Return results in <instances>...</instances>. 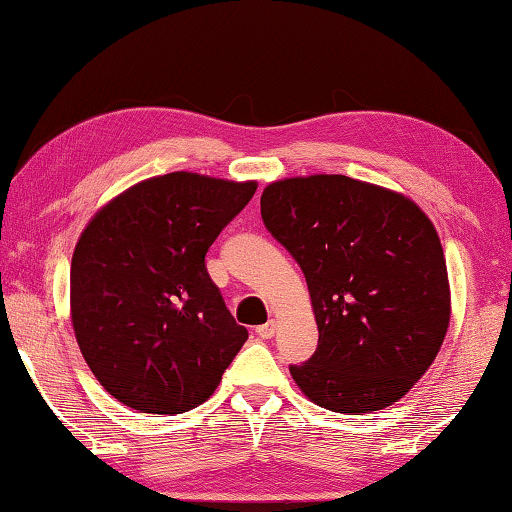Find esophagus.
<instances>
[{
	"label": "esophagus",
	"instance_id": "34e87169",
	"mask_svg": "<svg viewBox=\"0 0 512 512\" xmlns=\"http://www.w3.org/2000/svg\"><path fill=\"white\" fill-rule=\"evenodd\" d=\"M273 334H275V320H268V323L257 327V336H259V339H271Z\"/></svg>",
	"mask_w": 512,
	"mask_h": 512
}]
</instances>
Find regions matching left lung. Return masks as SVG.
I'll use <instances>...</instances> for the list:
<instances>
[{
    "label": "left lung",
    "mask_w": 512,
    "mask_h": 512,
    "mask_svg": "<svg viewBox=\"0 0 512 512\" xmlns=\"http://www.w3.org/2000/svg\"><path fill=\"white\" fill-rule=\"evenodd\" d=\"M266 230L305 273L318 325L291 377L323 409L391 406L436 359L452 314L438 232L411 198L348 176L284 178L262 194Z\"/></svg>",
    "instance_id": "left-lung-1"
}]
</instances>
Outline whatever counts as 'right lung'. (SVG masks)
Masks as SVG:
<instances>
[{"mask_svg": "<svg viewBox=\"0 0 512 512\" xmlns=\"http://www.w3.org/2000/svg\"><path fill=\"white\" fill-rule=\"evenodd\" d=\"M257 183L173 171L101 207L74 248L72 325L99 384L142 413L196 409L246 343L205 268Z\"/></svg>", "mask_w": 512, "mask_h": 512, "instance_id": "obj_1", "label": "right lung"}]
</instances>
